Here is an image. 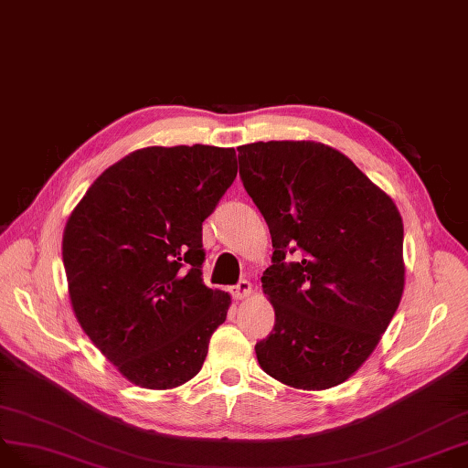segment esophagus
<instances>
[{
    "mask_svg": "<svg viewBox=\"0 0 468 468\" xmlns=\"http://www.w3.org/2000/svg\"><path fill=\"white\" fill-rule=\"evenodd\" d=\"M235 299H249L252 293V283L249 280H240L235 288H231Z\"/></svg>",
    "mask_w": 468,
    "mask_h": 468,
    "instance_id": "obj_1",
    "label": "esophagus"
}]
</instances>
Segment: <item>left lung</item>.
<instances>
[{
  "instance_id": "left-lung-1",
  "label": "left lung",
  "mask_w": 468,
  "mask_h": 468,
  "mask_svg": "<svg viewBox=\"0 0 468 468\" xmlns=\"http://www.w3.org/2000/svg\"><path fill=\"white\" fill-rule=\"evenodd\" d=\"M237 152L274 247L261 280L276 321L254 346L256 357L288 387H336L364 366L399 309V207L352 159L321 142H256ZM295 250L302 261L285 263Z\"/></svg>"
}]
</instances>
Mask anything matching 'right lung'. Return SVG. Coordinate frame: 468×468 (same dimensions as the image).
Wrapping results in <instances>:
<instances>
[{"mask_svg":"<svg viewBox=\"0 0 468 468\" xmlns=\"http://www.w3.org/2000/svg\"><path fill=\"white\" fill-rule=\"evenodd\" d=\"M235 176L233 147L135 149L68 218L62 256L75 319L133 385L190 381L228 319L231 295L202 282V221Z\"/></svg>","mask_w":468,"mask_h":468,"instance_id":"obj_1","label":"right lung"}]
</instances>
